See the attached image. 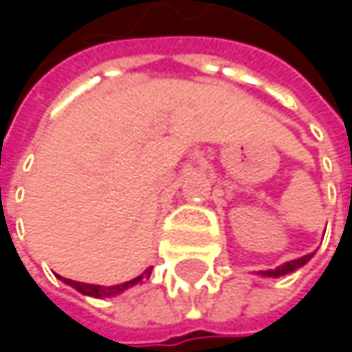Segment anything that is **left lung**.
Instances as JSON below:
<instances>
[{
  "label": "left lung",
  "instance_id": "obj_1",
  "mask_svg": "<svg viewBox=\"0 0 352 352\" xmlns=\"http://www.w3.org/2000/svg\"><path fill=\"white\" fill-rule=\"evenodd\" d=\"M312 256H314V252H310V254H306V256H300V258H294V261H289V263H283V265H279L277 269L261 271V275H265V277H281V275L294 273L296 269L304 267V265H306V263H308Z\"/></svg>",
  "mask_w": 352,
  "mask_h": 352
}]
</instances>
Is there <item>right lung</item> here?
<instances>
[{"label":"right lung","instance_id":"right-lung-1","mask_svg":"<svg viewBox=\"0 0 352 352\" xmlns=\"http://www.w3.org/2000/svg\"><path fill=\"white\" fill-rule=\"evenodd\" d=\"M148 275H151V269H146L142 275H138V277L132 279V281H126V283H120V285H109V287L91 285V283H81V281H73V279H65V277H60V279H63L67 285H71V287H75L77 292H81L83 296H91V298H111V296H118V294L126 292L128 287L136 285L142 277H148Z\"/></svg>","mask_w":352,"mask_h":352}]
</instances>
